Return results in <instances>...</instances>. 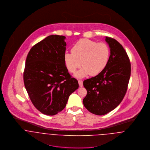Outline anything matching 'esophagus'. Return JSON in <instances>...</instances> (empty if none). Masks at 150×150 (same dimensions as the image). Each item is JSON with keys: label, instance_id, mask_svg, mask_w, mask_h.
<instances>
[{"label": "esophagus", "instance_id": "34e87169", "mask_svg": "<svg viewBox=\"0 0 150 150\" xmlns=\"http://www.w3.org/2000/svg\"><path fill=\"white\" fill-rule=\"evenodd\" d=\"M78 82H79V86H80V87H82V86H83V80H79Z\"/></svg>", "mask_w": 150, "mask_h": 150}]
</instances>
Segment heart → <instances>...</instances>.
Masks as SVG:
<instances>
[{
	"label": "heart",
	"mask_w": 150,
	"mask_h": 150,
	"mask_svg": "<svg viewBox=\"0 0 150 150\" xmlns=\"http://www.w3.org/2000/svg\"><path fill=\"white\" fill-rule=\"evenodd\" d=\"M71 51V53H64V64L70 73L75 72L82 64L83 68L76 74L79 78L89 74L95 76L100 73L106 67L110 55V50L106 43L88 39L77 41Z\"/></svg>",
	"instance_id": "heart-1"
}]
</instances>
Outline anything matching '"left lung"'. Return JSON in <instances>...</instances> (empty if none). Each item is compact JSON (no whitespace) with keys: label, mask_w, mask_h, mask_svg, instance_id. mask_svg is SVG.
<instances>
[{"label":"left lung","mask_w":150,"mask_h":150,"mask_svg":"<svg viewBox=\"0 0 150 150\" xmlns=\"http://www.w3.org/2000/svg\"><path fill=\"white\" fill-rule=\"evenodd\" d=\"M110 55L105 69L94 77L84 81L87 94L83 104L91 113L102 115L117 107L123 100L128 86L131 65L122 45L106 37Z\"/></svg>","instance_id":"8db88e82"}]
</instances>
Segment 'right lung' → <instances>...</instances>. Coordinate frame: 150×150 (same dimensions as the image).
Masks as SVG:
<instances>
[{
	"mask_svg": "<svg viewBox=\"0 0 150 150\" xmlns=\"http://www.w3.org/2000/svg\"><path fill=\"white\" fill-rule=\"evenodd\" d=\"M65 38L48 36L31 48L25 62L23 76L29 97L35 107L48 115L61 111L79 88L64 64Z\"/></svg>",
	"mask_w": 150,
	"mask_h": 150,
	"instance_id": "right-lung-1",
	"label": "right lung"
}]
</instances>
